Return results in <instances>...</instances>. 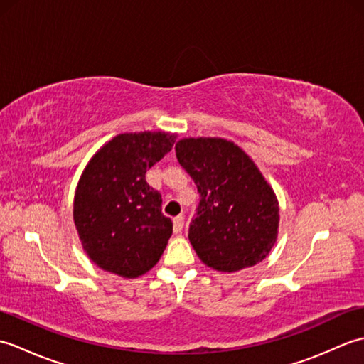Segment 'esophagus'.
Here are the masks:
<instances>
[{
    "mask_svg": "<svg viewBox=\"0 0 364 364\" xmlns=\"http://www.w3.org/2000/svg\"><path fill=\"white\" fill-rule=\"evenodd\" d=\"M183 225H184V218H183V215H176V218L173 219V231H175V235L181 233Z\"/></svg>",
    "mask_w": 364,
    "mask_h": 364,
    "instance_id": "34e87169",
    "label": "esophagus"
}]
</instances>
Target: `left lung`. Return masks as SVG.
I'll list each match as a JSON object with an SVG mask.
<instances>
[{"label":"left lung","instance_id":"1","mask_svg":"<svg viewBox=\"0 0 364 364\" xmlns=\"http://www.w3.org/2000/svg\"><path fill=\"white\" fill-rule=\"evenodd\" d=\"M175 151L200 194L189 225L198 258L220 272L264 259L278 233V202L255 162L220 137L181 139Z\"/></svg>","mask_w":364,"mask_h":364}]
</instances>
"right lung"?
Masks as SVG:
<instances>
[{
    "label": "right lung",
    "mask_w": 364,
    "mask_h": 364,
    "mask_svg": "<svg viewBox=\"0 0 364 364\" xmlns=\"http://www.w3.org/2000/svg\"><path fill=\"white\" fill-rule=\"evenodd\" d=\"M175 144L168 133L115 136L90 159L76 188L73 219L82 249L107 272L145 274L159 261L173 223L145 173Z\"/></svg>",
    "instance_id": "1"
}]
</instances>
